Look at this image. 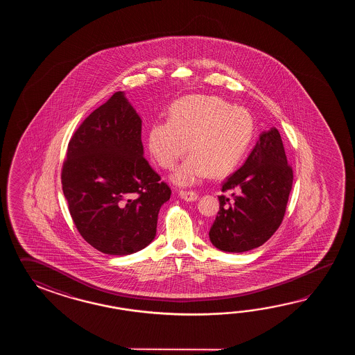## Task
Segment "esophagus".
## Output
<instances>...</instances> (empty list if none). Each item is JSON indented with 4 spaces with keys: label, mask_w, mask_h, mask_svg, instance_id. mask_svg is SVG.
Returning <instances> with one entry per match:
<instances>
[{
    "label": "esophagus",
    "mask_w": 355,
    "mask_h": 355,
    "mask_svg": "<svg viewBox=\"0 0 355 355\" xmlns=\"http://www.w3.org/2000/svg\"><path fill=\"white\" fill-rule=\"evenodd\" d=\"M180 196L184 200H188V202H193L198 199V193L194 190H181Z\"/></svg>",
    "instance_id": "34e87169"
}]
</instances>
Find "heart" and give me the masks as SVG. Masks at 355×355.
<instances>
[{
  "mask_svg": "<svg viewBox=\"0 0 355 355\" xmlns=\"http://www.w3.org/2000/svg\"><path fill=\"white\" fill-rule=\"evenodd\" d=\"M255 135V121L249 110L218 96L193 95L175 101L168 121L153 123L147 133V147L157 165L171 170L188 152L191 156L179 167L174 181L191 185L209 173L225 176L234 171Z\"/></svg>",
  "mask_w": 355,
  "mask_h": 355,
  "instance_id": "1",
  "label": "heart"
}]
</instances>
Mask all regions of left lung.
I'll return each instance as SVG.
<instances>
[{
  "label": "left lung",
  "instance_id": "1",
  "mask_svg": "<svg viewBox=\"0 0 355 355\" xmlns=\"http://www.w3.org/2000/svg\"><path fill=\"white\" fill-rule=\"evenodd\" d=\"M292 184L293 168L278 129L263 132L245 164L222 184L211 243L228 252L261 246L283 222Z\"/></svg>",
  "mask_w": 355,
  "mask_h": 355
}]
</instances>
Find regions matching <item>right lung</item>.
I'll return each mask as SVG.
<instances>
[{"mask_svg":"<svg viewBox=\"0 0 355 355\" xmlns=\"http://www.w3.org/2000/svg\"><path fill=\"white\" fill-rule=\"evenodd\" d=\"M142 121L115 92L68 142L62 189L83 240L109 255L144 249L156 236L171 189L144 157Z\"/></svg>","mask_w":355,"mask_h":355,"instance_id":"add662e5","label":"right lung"}]
</instances>
